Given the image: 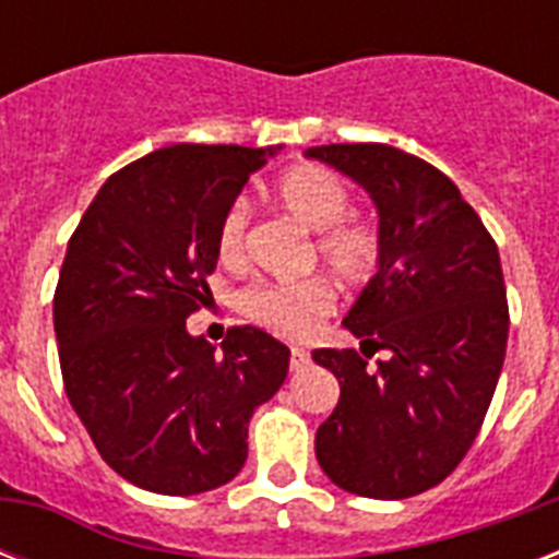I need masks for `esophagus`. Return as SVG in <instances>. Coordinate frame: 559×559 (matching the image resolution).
Here are the masks:
<instances>
[{
  "mask_svg": "<svg viewBox=\"0 0 559 559\" xmlns=\"http://www.w3.org/2000/svg\"><path fill=\"white\" fill-rule=\"evenodd\" d=\"M307 362H310V354H307L305 348L289 350V368H293V371H305Z\"/></svg>",
  "mask_w": 559,
  "mask_h": 559,
  "instance_id": "obj_1",
  "label": "esophagus"
}]
</instances>
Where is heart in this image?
I'll list each match as a JSON object with an SVG mask.
<instances>
[{"label":"heart","instance_id":"obj_1","mask_svg":"<svg viewBox=\"0 0 559 559\" xmlns=\"http://www.w3.org/2000/svg\"><path fill=\"white\" fill-rule=\"evenodd\" d=\"M275 202L284 214L313 235V258L345 287H362L382 266V231L373 219L354 214V193L348 182L322 165H298L275 182ZM219 261L235 266L246 254V209L231 205L217 228ZM235 307L246 319L278 333L284 340H301L333 310V289L322 278L296 284L254 281L237 289Z\"/></svg>","mask_w":559,"mask_h":559}]
</instances>
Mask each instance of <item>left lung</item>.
<instances>
[{"label":"left lung","mask_w":559,"mask_h":559,"mask_svg":"<svg viewBox=\"0 0 559 559\" xmlns=\"http://www.w3.org/2000/svg\"><path fill=\"white\" fill-rule=\"evenodd\" d=\"M371 193L385 252L345 316L354 348L313 350L340 380V403L316 432L333 485L406 499L441 485L476 441L502 373L508 298L490 231L447 174L391 144L307 151Z\"/></svg>","instance_id":"obj_1"}]
</instances>
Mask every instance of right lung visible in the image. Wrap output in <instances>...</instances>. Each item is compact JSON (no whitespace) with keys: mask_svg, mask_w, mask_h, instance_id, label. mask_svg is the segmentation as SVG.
I'll return each mask as SVG.
<instances>
[{"mask_svg":"<svg viewBox=\"0 0 559 559\" xmlns=\"http://www.w3.org/2000/svg\"><path fill=\"white\" fill-rule=\"evenodd\" d=\"M272 151L174 144L104 182L66 249L55 333L66 397L118 476L165 496L226 485L249 417L287 380L289 348L237 324L214 345L186 319L205 305L217 228Z\"/></svg>","mask_w":559,"mask_h":559,"instance_id":"1","label":"right lung"}]
</instances>
